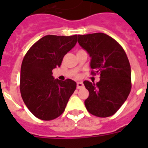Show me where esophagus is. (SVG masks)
Here are the masks:
<instances>
[{
	"mask_svg": "<svg viewBox=\"0 0 148 148\" xmlns=\"http://www.w3.org/2000/svg\"><path fill=\"white\" fill-rule=\"evenodd\" d=\"M83 87H84V84L82 83V82H77V88L81 89Z\"/></svg>",
	"mask_w": 148,
	"mask_h": 148,
	"instance_id": "obj_1",
	"label": "esophagus"
}]
</instances>
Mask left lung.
<instances>
[{
	"label": "left lung",
	"mask_w": 148,
	"mask_h": 148,
	"mask_svg": "<svg viewBox=\"0 0 148 148\" xmlns=\"http://www.w3.org/2000/svg\"><path fill=\"white\" fill-rule=\"evenodd\" d=\"M78 42L91 58L90 67L100 73V81L96 84L84 82L89 91L84 101L86 108L98 117L113 116L127 100L131 89L127 56L116 40L101 32L78 35Z\"/></svg>",
	"instance_id": "1"
}]
</instances>
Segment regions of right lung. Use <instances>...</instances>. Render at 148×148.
I'll use <instances>...</instances> for the list:
<instances>
[{
    "label": "right lung",
    "instance_id": "obj_1",
    "mask_svg": "<svg viewBox=\"0 0 148 148\" xmlns=\"http://www.w3.org/2000/svg\"><path fill=\"white\" fill-rule=\"evenodd\" d=\"M76 43L77 35H46L34 44L24 56L20 90L23 102L35 117L49 121L64 111L76 83L72 79H55L52 74Z\"/></svg>",
    "mask_w": 148,
    "mask_h": 148
}]
</instances>
